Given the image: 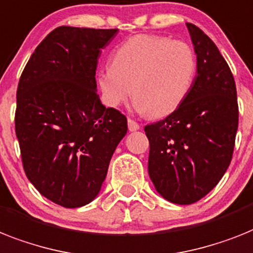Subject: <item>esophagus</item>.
I'll return each instance as SVG.
<instances>
[{"label":"esophagus","instance_id":"obj_1","mask_svg":"<svg viewBox=\"0 0 253 253\" xmlns=\"http://www.w3.org/2000/svg\"><path fill=\"white\" fill-rule=\"evenodd\" d=\"M128 129L130 131H135L139 129V124L137 122H134L133 119H128Z\"/></svg>","mask_w":253,"mask_h":253}]
</instances>
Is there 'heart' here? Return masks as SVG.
Listing matches in <instances>:
<instances>
[{
  "label": "heart",
  "instance_id": "obj_1",
  "mask_svg": "<svg viewBox=\"0 0 253 253\" xmlns=\"http://www.w3.org/2000/svg\"><path fill=\"white\" fill-rule=\"evenodd\" d=\"M197 75V55L189 43L159 35H137L123 42L111 66L98 72L106 103L118 107L134 98L150 118H164L182 104Z\"/></svg>",
  "mask_w": 253,
  "mask_h": 253
}]
</instances>
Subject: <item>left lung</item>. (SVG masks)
I'll list each match as a JSON object with an SVG mask.
<instances>
[{
	"instance_id": "1",
	"label": "left lung",
	"mask_w": 253,
	"mask_h": 253,
	"mask_svg": "<svg viewBox=\"0 0 253 253\" xmlns=\"http://www.w3.org/2000/svg\"><path fill=\"white\" fill-rule=\"evenodd\" d=\"M197 54V76L186 99L166 119L146 125L149 174L158 193L193 204L229 168L238 129L237 87L230 68L210 37L186 23Z\"/></svg>"
}]
</instances>
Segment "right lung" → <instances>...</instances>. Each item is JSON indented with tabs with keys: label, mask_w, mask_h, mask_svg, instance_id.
Masks as SVG:
<instances>
[{
	"label": "right lung",
	"mask_w": 253,
	"mask_h": 253,
	"mask_svg": "<svg viewBox=\"0 0 253 253\" xmlns=\"http://www.w3.org/2000/svg\"><path fill=\"white\" fill-rule=\"evenodd\" d=\"M119 29L58 27L29 58L16 90L15 133L26 176L43 197L77 208L97 197L125 115L101 103L98 58Z\"/></svg>",
	"instance_id": "1"
}]
</instances>
